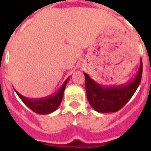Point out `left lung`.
<instances>
[{
    "instance_id": "obj_1",
    "label": "left lung",
    "mask_w": 151,
    "mask_h": 151,
    "mask_svg": "<svg viewBox=\"0 0 151 151\" xmlns=\"http://www.w3.org/2000/svg\"><path fill=\"white\" fill-rule=\"evenodd\" d=\"M85 75L86 96L92 108L101 113L116 112L123 108L132 98L139 86L142 75V61L135 78L119 86H104L91 79L87 73Z\"/></svg>"
}]
</instances>
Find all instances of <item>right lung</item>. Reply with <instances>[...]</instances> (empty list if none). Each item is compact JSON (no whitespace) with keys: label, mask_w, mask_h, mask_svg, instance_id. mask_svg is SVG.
Here are the masks:
<instances>
[{"label":"right lung","mask_w":151,"mask_h":151,"mask_svg":"<svg viewBox=\"0 0 151 151\" xmlns=\"http://www.w3.org/2000/svg\"><path fill=\"white\" fill-rule=\"evenodd\" d=\"M69 78V77L65 81L62 86L56 93L49 96H47V97H43V98L28 99L20 95L17 91H15L18 95V97L21 99L22 101L35 113L41 114V115L49 114L56 111L59 107V105L60 104L63 95H64V91H65Z\"/></svg>","instance_id":"right-lung-1"}]
</instances>
